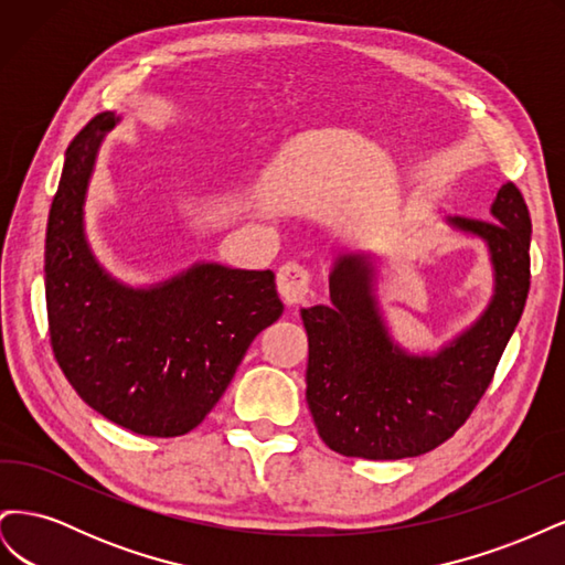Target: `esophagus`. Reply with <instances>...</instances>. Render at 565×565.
<instances>
[{"mask_svg": "<svg viewBox=\"0 0 565 565\" xmlns=\"http://www.w3.org/2000/svg\"><path fill=\"white\" fill-rule=\"evenodd\" d=\"M278 292L287 303H301L311 292V273L297 262H287L278 270Z\"/></svg>", "mask_w": 565, "mask_h": 565, "instance_id": "obj_1", "label": "esophagus"}]
</instances>
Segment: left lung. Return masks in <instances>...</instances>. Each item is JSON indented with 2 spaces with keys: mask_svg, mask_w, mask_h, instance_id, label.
<instances>
[{
  "mask_svg": "<svg viewBox=\"0 0 565 565\" xmlns=\"http://www.w3.org/2000/svg\"><path fill=\"white\" fill-rule=\"evenodd\" d=\"M446 226L488 249L486 309L436 351L393 339L380 301L384 259L341 249L330 303L301 309L309 334L306 403L320 438L347 457L403 459L429 452L467 422L521 320L530 289V214L514 183L490 204V221L446 216Z\"/></svg>",
  "mask_w": 565,
  "mask_h": 565,
  "instance_id": "obj_1",
  "label": "left lung"
}]
</instances>
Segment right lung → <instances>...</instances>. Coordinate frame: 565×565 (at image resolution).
I'll use <instances>...</instances> for the list:
<instances>
[{"mask_svg":"<svg viewBox=\"0 0 565 565\" xmlns=\"http://www.w3.org/2000/svg\"><path fill=\"white\" fill-rule=\"evenodd\" d=\"M119 119L96 115L65 150L44 247L51 347L96 413L141 436H183L224 396L254 337L285 306L273 270L195 262L131 285L98 262L84 210L98 150Z\"/></svg>","mask_w":565,"mask_h":565,"instance_id":"right-lung-1","label":"right lung"}]
</instances>
